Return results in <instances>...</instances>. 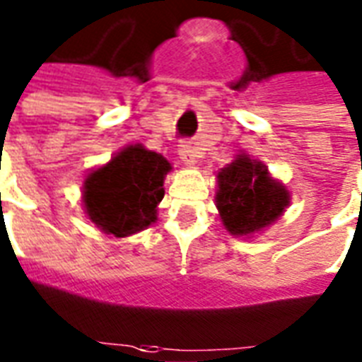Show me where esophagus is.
I'll list each match as a JSON object with an SVG mask.
<instances>
[{"label":"esophagus","mask_w":362,"mask_h":362,"mask_svg":"<svg viewBox=\"0 0 362 362\" xmlns=\"http://www.w3.org/2000/svg\"><path fill=\"white\" fill-rule=\"evenodd\" d=\"M177 153H179V158H181L185 164H194L196 149H194V146L190 144V141H183V144L179 146Z\"/></svg>","instance_id":"obj_1"}]
</instances>
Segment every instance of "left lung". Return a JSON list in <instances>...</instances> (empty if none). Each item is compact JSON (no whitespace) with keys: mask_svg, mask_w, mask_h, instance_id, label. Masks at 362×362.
<instances>
[{"mask_svg":"<svg viewBox=\"0 0 362 362\" xmlns=\"http://www.w3.org/2000/svg\"><path fill=\"white\" fill-rule=\"evenodd\" d=\"M290 204L288 190L269 177L265 166L247 155L218 172L216 207L233 235H248L269 226Z\"/></svg>","mask_w":362,"mask_h":362,"instance_id":"obj_1","label":"left lung"}]
</instances>
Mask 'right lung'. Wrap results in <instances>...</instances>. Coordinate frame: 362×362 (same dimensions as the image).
I'll use <instances>...</instances> for the list:
<instances>
[{
	"label": "right lung",
	"mask_w": 362,
	"mask_h": 362,
	"mask_svg": "<svg viewBox=\"0 0 362 362\" xmlns=\"http://www.w3.org/2000/svg\"><path fill=\"white\" fill-rule=\"evenodd\" d=\"M172 170L163 155L129 146L83 183L86 213L106 233L125 237L157 221L164 175Z\"/></svg>",
	"instance_id": "right-lung-1"
}]
</instances>
